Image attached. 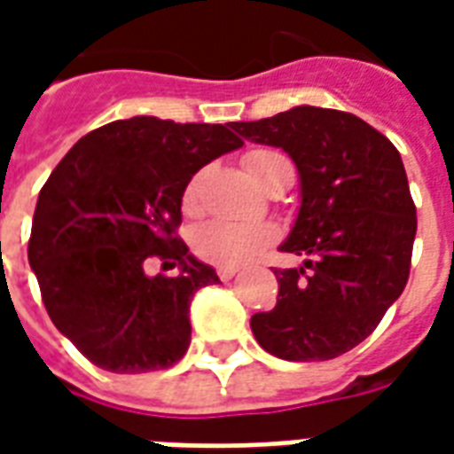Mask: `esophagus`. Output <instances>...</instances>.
Listing matches in <instances>:
<instances>
[{
	"label": "esophagus",
	"instance_id": "esophagus-1",
	"mask_svg": "<svg viewBox=\"0 0 454 454\" xmlns=\"http://www.w3.org/2000/svg\"><path fill=\"white\" fill-rule=\"evenodd\" d=\"M216 275H218V279H223V282H228V279H233V277L238 275V270H236V267H218Z\"/></svg>",
	"mask_w": 454,
	"mask_h": 454
}]
</instances>
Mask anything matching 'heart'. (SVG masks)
Returning <instances> with one entry per match:
<instances>
[{"mask_svg": "<svg viewBox=\"0 0 454 454\" xmlns=\"http://www.w3.org/2000/svg\"><path fill=\"white\" fill-rule=\"evenodd\" d=\"M247 175L255 179L260 187L265 189L282 168H289V160L277 153V150H250L243 158ZM201 182L204 172H197L189 179L184 194H182V207L184 211H197L201 201ZM277 240L275 226L270 223H231V221H207L194 231L192 246L201 260L218 267H240L255 260L267 246Z\"/></svg>", "mask_w": 454, "mask_h": 454, "instance_id": "obj_1", "label": "heart"}]
</instances>
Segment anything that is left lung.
Masks as SVG:
<instances>
[{
	"label": "left lung",
	"mask_w": 454,
	"mask_h": 454,
	"mask_svg": "<svg viewBox=\"0 0 454 454\" xmlns=\"http://www.w3.org/2000/svg\"><path fill=\"white\" fill-rule=\"evenodd\" d=\"M233 129L289 153L301 179L299 216L279 250L306 260L275 270L277 306L250 318L253 335L279 360H333L380 325L409 282L416 207L399 150L355 114L321 106Z\"/></svg>",
	"instance_id": "left-lung-1"
}]
</instances>
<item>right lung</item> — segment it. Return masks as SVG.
<instances>
[{"label": "right lung", "mask_w": 454, "mask_h": 454, "mask_svg": "<svg viewBox=\"0 0 454 454\" xmlns=\"http://www.w3.org/2000/svg\"><path fill=\"white\" fill-rule=\"evenodd\" d=\"M243 145L221 123L112 121L74 143L38 194L28 262L55 328L116 374L172 367L192 340L189 304L214 267L177 238L199 169ZM148 256L180 267L148 278Z\"/></svg>", "instance_id": "obj_1"}]
</instances>
